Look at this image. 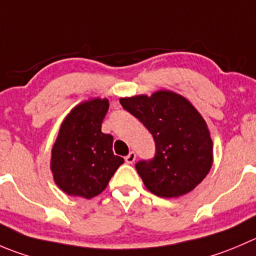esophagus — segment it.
Masks as SVG:
<instances>
[{
  "label": "esophagus",
  "mask_w": 256,
  "mask_h": 256,
  "mask_svg": "<svg viewBox=\"0 0 256 256\" xmlns=\"http://www.w3.org/2000/svg\"><path fill=\"white\" fill-rule=\"evenodd\" d=\"M135 160H136V154L134 152V151H130V152L125 156V161L128 164H132Z\"/></svg>",
  "instance_id": "34e87169"
}]
</instances>
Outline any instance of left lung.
<instances>
[{"label":"left lung","instance_id":"1","mask_svg":"<svg viewBox=\"0 0 256 256\" xmlns=\"http://www.w3.org/2000/svg\"><path fill=\"white\" fill-rule=\"evenodd\" d=\"M120 104L155 140V158L136 164L146 188L160 198H178L194 190L214 160L210 131L194 105L170 90L121 98Z\"/></svg>","mask_w":256,"mask_h":256}]
</instances>
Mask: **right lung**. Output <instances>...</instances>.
<instances>
[{
    "instance_id": "add662e5",
    "label": "right lung",
    "mask_w": 256,
    "mask_h": 256,
    "mask_svg": "<svg viewBox=\"0 0 256 256\" xmlns=\"http://www.w3.org/2000/svg\"><path fill=\"white\" fill-rule=\"evenodd\" d=\"M108 98H94L68 114L51 150L54 181L71 196L91 199L108 186L124 158L114 155V138L101 131Z\"/></svg>"
}]
</instances>
